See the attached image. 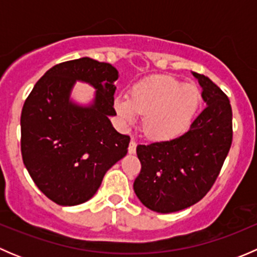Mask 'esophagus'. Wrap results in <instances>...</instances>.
Masks as SVG:
<instances>
[{"label": "esophagus", "mask_w": 257, "mask_h": 257, "mask_svg": "<svg viewBox=\"0 0 257 257\" xmlns=\"http://www.w3.org/2000/svg\"><path fill=\"white\" fill-rule=\"evenodd\" d=\"M128 152L129 154H136L137 152V143L134 139H132L131 141V144H129V148H128Z\"/></svg>", "instance_id": "1"}]
</instances>
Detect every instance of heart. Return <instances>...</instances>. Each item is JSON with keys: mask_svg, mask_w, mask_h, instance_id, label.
I'll return each instance as SVG.
<instances>
[{"mask_svg": "<svg viewBox=\"0 0 257 257\" xmlns=\"http://www.w3.org/2000/svg\"><path fill=\"white\" fill-rule=\"evenodd\" d=\"M200 104V92L170 76H153L137 83L131 98L118 95L114 110L123 125H132L144 114L143 132L155 142H169L190 128Z\"/></svg>", "mask_w": 257, "mask_h": 257, "instance_id": "obj_1", "label": "heart"}]
</instances>
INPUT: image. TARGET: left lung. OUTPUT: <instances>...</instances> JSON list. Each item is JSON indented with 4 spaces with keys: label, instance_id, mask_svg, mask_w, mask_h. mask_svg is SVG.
<instances>
[{
    "label": "left lung",
    "instance_id": "8db88e82",
    "mask_svg": "<svg viewBox=\"0 0 257 257\" xmlns=\"http://www.w3.org/2000/svg\"><path fill=\"white\" fill-rule=\"evenodd\" d=\"M191 73L203 90L205 109L183 136L137 147L142 170L134 181V191L144 206L162 214L201 200L216 180L231 147L229 98L208 77Z\"/></svg>",
    "mask_w": 257,
    "mask_h": 257
}]
</instances>
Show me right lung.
<instances>
[{"label": "right lung", "instance_id": "obj_1", "mask_svg": "<svg viewBox=\"0 0 257 257\" xmlns=\"http://www.w3.org/2000/svg\"><path fill=\"white\" fill-rule=\"evenodd\" d=\"M119 73L89 57L63 62L36 83L21 114V152L41 191L62 206L89 200L105 173L128 153L131 138L114 129ZM76 81L96 89L87 105L76 102Z\"/></svg>", "mask_w": 257, "mask_h": 257}]
</instances>
